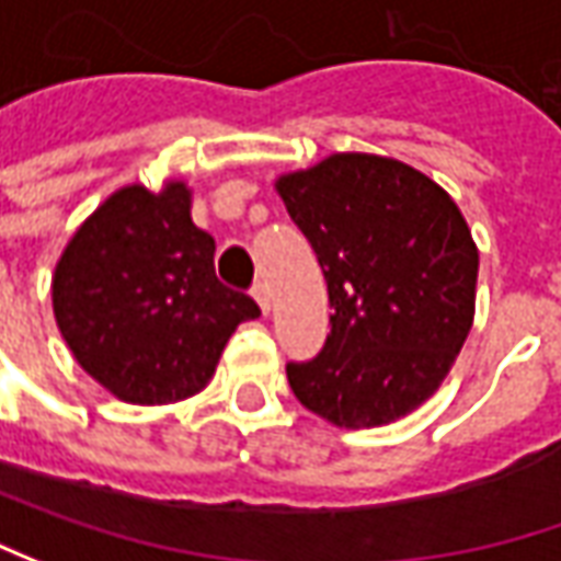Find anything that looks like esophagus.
<instances>
[{"instance_id": "esophagus-1", "label": "esophagus", "mask_w": 561, "mask_h": 561, "mask_svg": "<svg viewBox=\"0 0 561 561\" xmlns=\"http://www.w3.org/2000/svg\"><path fill=\"white\" fill-rule=\"evenodd\" d=\"M254 300L261 304L263 313H270V307H273V298H270V285H266V282H257V285H254Z\"/></svg>"}]
</instances>
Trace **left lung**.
<instances>
[{
	"label": "left lung",
	"mask_w": 561,
	"mask_h": 561,
	"mask_svg": "<svg viewBox=\"0 0 561 561\" xmlns=\"http://www.w3.org/2000/svg\"><path fill=\"white\" fill-rule=\"evenodd\" d=\"M317 251L332 332L288 385L339 428H376L440 388L474 317L478 248L456 202L415 167L341 151L276 180Z\"/></svg>",
	"instance_id": "8db88e82"
}]
</instances>
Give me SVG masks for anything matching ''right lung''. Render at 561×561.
<instances>
[{
  "label": "right lung",
  "instance_id": "add662e5",
  "mask_svg": "<svg viewBox=\"0 0 561 561\" xmlns=\"http://www.w3.org/2000/svg\"><path fill=\"white\" fill-rule=\"evenodd\" d=\"M214 239L192 222V188H117L55 263L51 310L73 359L114 397L176 403L214 378L254 300L214 273Z\"/></svg>",
  "mask_w": 561,
  "mask_h": 561
}]
</instances>
